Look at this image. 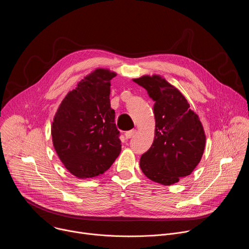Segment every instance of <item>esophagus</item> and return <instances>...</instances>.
I'll list each match as a JSON object with an SVG mask.
<instances>
[{
	"mask_svg": "<svg viewBox=\"0 0 249 249\" xmlns=\"http://www.w3.org/2000/svg\"><path fill=\"white\" fill-rule=\"evenodd\" d=\"M135 134H136V130H135V129H132V130L127 131V132L125 133V137H126V139H130V138H132Z\"/></svg>",
	"mask_w": 249,
	"mask_h": 249,
	"instance_id": "obj_1",
	"label": "esophagus"
}]
</instances>
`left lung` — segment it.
<instances>
[{
	"instance_id": "left-lung-1",
	"label": "left lung",
	"mask_w": 249,
	"mask_h": 249,
	"mask_svg": "<svg viewBox=\"0 0 249 249\" xmlns=\"http://www.w3.org/2000/svg\"><path fill=\"white\" fill-rule=\"evenodd\" d=\"M155 101V139L140 167L151 180L171 185L190 175L204 153L206 136L184 95L158 75L134 80Z\"/></svg>"
}]
</instances>
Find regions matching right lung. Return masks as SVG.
Wrapping results in <instances>:
<instances>
[{
  "label": "right lung",
  "mask_w": 249,
  "mask_h": 249,
  "mask_svg": "<svg viewBox=\"0 0 249 249\" xmlns=\"http://www.w3.org/2000/svg\"><path fill=\"white\" fill-rule=\"evenodd\" d=\"M115 76L109 70H94L66 95L52 122L54 149L78 178L102 174L121 152L109 99L110 81Z\"/></svg>",
  "instance_id": "obj_1"
}]
</instances>
